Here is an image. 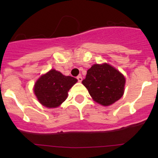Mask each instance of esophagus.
<instances>
[{
  "mask_svg": "<svg viewBox=\"0 0 158 158\" xmlns=\"http://www.w3.org/2000/svg\"><path fill=\"white\" fill-rule=\"evenodd\" d=\"M77 81H78V82H81L82 81V77L81 76H77Z\"/></svg>",
  "mask_w": 158,
  "mask_h": 158,
  "instance_id": "esophagus-1",
  "label": "esophagus"
}]
</instances>
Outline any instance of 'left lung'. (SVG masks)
I'll return each mask as SVG.
<instances>
[{"label":"left lung","mask_w":158,"mask_h":158,"mask_svg":"<svg viewBox=\"0 0 158 158\" xmlns=\"http://www.w3.org/2000/svg\"><path fill=\"white\" fill-rule=\"evenodd\" d=\"M125 77L108 64H95L87 71L82 84L93 100L101 105L114 104L123 95Z\"/></svg>","instance_id":"obj_1"}]
</instances>
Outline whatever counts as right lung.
<instances>
[{
	"label": "right lung",
	"mask_w": 158,
	"mask_h": 158,
	"mask_svg": "<svg viewBox=\"0 0 158 158\" xmlns=\"http://www.w3.org/2000/svg\"><path fill=\"white\" fill-rule=\"evenodd\" d=\"M77 81L75 77L64 76L55 69L40 77L34 92L40 104L47 107H57L65 101L68 91Z\"/></svg>",
	"instance_id": "1"
}]
</instances>
